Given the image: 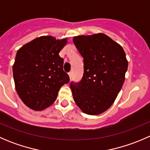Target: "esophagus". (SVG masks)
<instances>
[{
	"label": "esophagus",
	"instance_id": "obj_1",
	"mask_svg": "<svg viewBox=\"0 0 150 150\" xmlns=\"http://www.w3.org/2000/svg\"><path fill=\"white\" fill-rule=\"evenodd\" d=\"M68 75H69V77L70 79H72V72H69V73H68Z\"/></svg>",
	"mask_w": 150,
	"mask_h": 150
}]
</instances>
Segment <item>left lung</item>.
<instances>
[{
  "mask_svg": "<svg viewBox=\"0 0 150 150\" xmlns=\"http://www.w3.org/2000/svg\"><path fill=\"white\" fill-rule=\"evenodd\" d=\"M83 57V75L70 83L75 102L84 113L96 115L110 108L125 81L128 61L121 46L103 33L73 38Z\"/></svg>",
  "mask_w": 150,
  "mask_h": 150,
  "instance_id": "8db88e82",
  "label": "left lung"
}]
</instances>
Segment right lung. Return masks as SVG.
I'll return each mask as SVG.
<instances>
[{
    "instance_id": "add662e5",
    "label": "right lung",
    "mask_w": 150,
    "mask_h": 150,
    "mask_svg": "<svg viewBox=\"0 0 150 150\" xmlns=\"http://www.w3.org/2000/svg\"><path fill=\"white\" fill-rule=\"evenodd\" d=\"M66 38L41 36L18 50L13 65L15 88L19 98L33 110H43L57 99L60 88L69 81L59 53Z\"/></svg>"
}]
</instances>
